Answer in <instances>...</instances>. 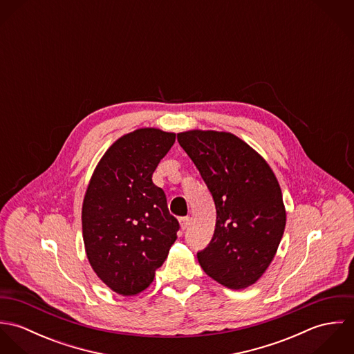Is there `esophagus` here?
<instances>
[{
  "label": "esophagus",
  "instance_id": "esophagus-1",
  "mask_svg": "<svg viewBox=\"0 0 354 354\" xmlns=\"http://www.w3.org/2000/svg\"><path fill=\"white\" fill-rule=\"evenodd\" d=\"M189 221H191L189 216H181L180 218V226H181L183 230H185L189 226Z\"/></svg>",
  "mask_w": 354,
  "mask_h": 354
}]
</instances>
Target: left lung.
<instances>
[{
	"instance_id": "obj_1",
	"label": "left lung",
	"mask_w": 354,
	"mask_h": 354,
	"mask_svg": "<svg viewBox=\"0 0 354 354\" xmlns=\"http://www.w3.org/2000/svg\"><path fill=\"white\" fill-rule=\"evenodd\" d=\"M216 208L214 236L198 253L204 272L229 289L253 285L272 261L286 225L281 187L270 165L229 132L177 135Z\"/></svg>"
}]
</instances>
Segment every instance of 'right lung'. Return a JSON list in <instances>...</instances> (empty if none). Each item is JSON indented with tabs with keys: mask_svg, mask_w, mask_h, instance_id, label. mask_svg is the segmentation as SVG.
<instances>
[{
	"mask_svg": "<svg viewBox=\"0 0 354 354\" xmlns=\"http://www.w3.org/2000/svg\"><path fill=\"white\" fill-rule=\"evenodd\" d=\"M176 142V133L140 128L115 140L87 187L82 226L87 259L102 282L121 296L150 286L170 247L178 221L152 173Z\"/></svg>",
	"mask_w": 354,
	"mask_h": 354,
	"instance_id": "right-lung-1",
	"label": "right lung"
}]
</instances>
